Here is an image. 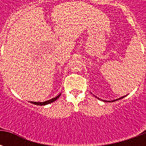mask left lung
<instances>
[{"label": "left lung", "mask_w": 146, "mask_h": 146, "mask_svg": "<svg viewBox=\"0 0 146 146\" xmlns=\"http://www.w3.org/2000/svg\"><path fill=\"white\" fill-rule=\"evenodd\" d=\"M124 97H125V96H123V97H121V98H117V99H116V100H113V101H111V102H115V101H117V100H119V99H121V98H124ZM98 99H99V98H98ZM103 101H104V100H103ZM104 102H107V101H106V100H105Z\"/></svg>", "instance_id": "8db88e82"}]
</instances>
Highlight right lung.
Returning a JSON list of instances; mask_svg holds the SVG:
<instances>
[{"instance_id":"right-lung-1","label":"right lung","mask_w":146,"mask_h":146,"mask_svg":"<svg viewBox=\"0 0 146 146\" xmlns=\"http://www.w3.org/2000/svg\"><path fill=\"white\" fill-rule=\"evenodd\" d=\"M61 95V94H59L58 95H57L55 98H53L50 99V100H48V101H45V102H30L31 103H33L34 105H37V106H45V105H48L49 103H51V102H54L55 100H57L58 98H59V96Z\"/></svg>"}]
</instances>
